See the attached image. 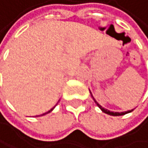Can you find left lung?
<instances>
[{"label":"left lung","mask_w":148,"mask_h":148,"mask_svg":"<svg viewBox=\"0 0 148 148\" xmlns=\"http://www.w3.org/2000/svg\"><path fill=\"white\" fill-rule=\"evenodd\" d=\"M90 95H92V99H93V101L95 102V104L98 106V108L103 111V112H105V113H107V114H109V115H111V116H121V115H125V114H127V113H130V112H131L132 110H127V111H122V112H118V111H110V110H107V109H105V108H103L101 105L97 102V101L94 99V97L92 96V92H90Z\"/></svg>","instance_id":"8db88e82"}]
</instances>
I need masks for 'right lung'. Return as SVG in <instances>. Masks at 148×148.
Masks as SVG:
<instances>
[{"mask_svg":"<svg viewBox=\"0 0 148 148\" xmlns=\"http://www.w3.org/2000/svg\"><path fill=\"white\" fill-rule=\"evenodd\" d=\"M54 109H55V107H54V108H52V109H51V110H48V111H47V112H45V113H43V114H41V115H40V116H42V115H45V114H47V113H49V112H51V111H52L53 110H54Z\"/></svg>","mask_w":148,"mask_h":148,"instance_id":"obj_1","label":"right lung"}]
</instances>
